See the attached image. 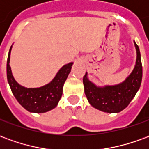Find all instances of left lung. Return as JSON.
<instances>
[{"instance_id":"8db88e82","label":"left lung","mask_w":149,"mask_h":149,"mask_svg":"<svg viewBox=\"0 0 149 149\" xmlns=\"http://www.w3.org/2000/svg\"><path fill=\"white\" fill-rule=\"evenodd\" d=\"M136 49V65L123 83L114 86L97 87L88 80L87 73L83 77L84 93L90 104L97 109L105 112H119L125 109L133 99L142 81V64L141 52L138 45L134 42Z\"/></svg>"}]
</instances>
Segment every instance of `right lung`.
Here are the masks:
<instances>
[{"label": "right lung", "mask_w": 149, "mask_h": 149, "mask_svg": "<svg viewBox=\"0 0 149 149\" xmlns=\"http://www.w3.org/2000/svg\"><path fill=\"white\" fill-rule=\"evenodd\" d=\"M10 51L7 60V79L17 100L31 112L41 113L54 109L61 97L63 85L71 71L72 63L64 65L49 84L37 88H27L20 85L13 77L9 66Z\"/></svg>", "instance_id": "1"}]
</instances>
